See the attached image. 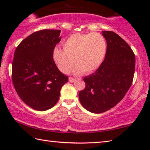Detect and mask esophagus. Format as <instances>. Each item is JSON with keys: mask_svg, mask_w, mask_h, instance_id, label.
Instances as JSON below:
<instances>
[{"mask_svg": "<svg viewBox=\"0 0 150 150\" xmlns=\"http://www.w3.org/2000/svg\"><path fill=\"white\" fill-rule=\"evenodd\" d=\"M69 80L70 82L73 83V82H74V81H75V79L73 78V77H69Z\"/></svg>", "mask_w": 150, "mask_h": 150, "instance_id": "esophagus-1", "label": "esophagus"}]
</instances>
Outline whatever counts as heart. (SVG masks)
Listing matches in <instances>:
<instances>
[{"label": "heart", "instance_id": "b5f03b06", "mask_svg": "<svg viewBox=\"0 0 150 150\" xmlns=\"http://www.w3.org/2000/svg\"><path fill=\"white\" fill-rule=\"evenodd\" d=\"M63 50L55 47L54 59L59 69L68 73L74 64L75 73H91L103 63L107 50L103 35L98 33L72 34L63 43Z\"/></svg>", "mask_w": 150, "mask_h": 150}]
</instances>
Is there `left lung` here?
<instances>
[{"instance_id": "obj_1", "label": "left lung", "mask_w": 150, "mask_h": 150, "mask_svg": "<svg viewBox=\"0 0 150 150\" xmlns=\"http://www.w3.org/2000/svg\"><path fill=\"white\" fill-rule=\"evenodd\" d=\"M107 43L105 60L95 73L84 77L85 88L79 93L80 103L87 110L101 113L122 100L132 83L135 55L129 45L112 31H103Z\"/></svg>"}]
</instances>
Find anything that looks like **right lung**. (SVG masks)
<instances>
[{
  "instance_id": "right-lung-1",
  "label": "right lung",
  "mask_w": 150,
  "mask_h": 150,
  "mask_svg": "<svg viewBox=\"0 0 150 150\" xmlns=\"http://www.w3.org/2000/svg\"><path fill=\"white\" fill-rule=\"evenodd\" d=\"M60 30L34 32L20 43L14 52L12 79L18 95L39 111L52 108L69 79L58 69L53 52L61 40Z\"/></svg>"
}]
</instances>
